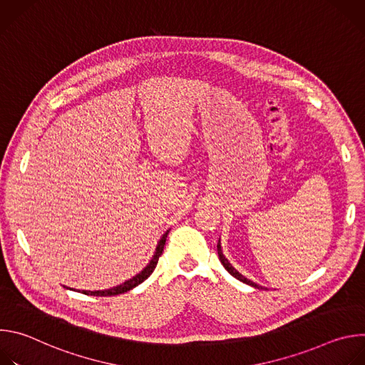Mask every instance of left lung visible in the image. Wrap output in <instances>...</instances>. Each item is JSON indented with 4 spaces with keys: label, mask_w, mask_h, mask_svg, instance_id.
I'll return each instance as SVG.
<instances>
[{
    "label": "left lung",
    "mask_w": 365,
    "mask_h": 365,
    "mask_svg": "<svg viewBox=\"0 0 365 365\" xmlns=\"http://www.w3.org/2000/svg\"><path fill=\"white\" fill-rule=\"evenodd\" d=\"M217 248H218V255H220V259H221V263H222V266L225 267V270L231 274V276H234L235 279H238L240 282H242V283H245V284H250V286H252V287H255V289H263L262 286H258L257 283H254V282H251V280H248L247 277H244L242 274H240L231 264H230V262L228 259L225 258V255L222 254V250H221V244L218 242V245H217Z\"/></svg>",
    "instance_id": "obj_1"
}]
</instances>
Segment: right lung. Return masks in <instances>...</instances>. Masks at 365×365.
<instances>
[{
	"label": "right lung",
	"instance_id": "1",
	"mask_svg": "<svg viewBox=\"0 0 365 365\" xmlns=\"http://www.w3.org/2000/svg\"><path fill=\"white\" fill-rule=\"evenodd\" d=\"M168 234H169V231L163 234V237H162L160 241H159L158 248H155V252H154V255H153V258H151V262L147 264V267H145L141 273H138L137 276H134L133 279L124 282L123 284H120V286H117V287H113V289H108V290H95V292H86V290H83L82 293H83V294H91V296H115V294L125 293V292L134 289L135 286H138L140 283H143L147 277H150V274L154 272L155 266H158L159 258H160V255H162V252H163V250H165V244H166Z\"/></svg>",
	"mask_w": 365,
	"mask_h": 365
}]
</instances>
